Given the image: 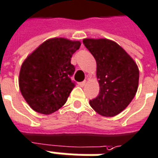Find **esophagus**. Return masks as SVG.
<instances>
[{
    "instance_id": "34e87169",
    "label": "esophagus",
    "mask_w": 158,
    "mask_h": 158,
    "mask_svg": "<svg viewBox=\"0 0 158 158\" xmlns=\"http://www.w3.org/2000/svg\"><path fill=\"white\" fill-rule=\"evenodd\" d=\"M86 84H87V81H83L80 82V83H79V85H80L81 87H84V86H85Z\"/></svg>"
}]
</instances>
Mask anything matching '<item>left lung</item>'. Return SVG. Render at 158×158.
Listing matches in <instances>:
<instances>
[{"instance_id": "left-lung-1", "label": "left lung", "mask_w": 158, "mask_h": 158, "mask_svg": "<svg viewBox=\"0 0 158 158\" xmlns=\"http://www.w3.org/2000/svg\"><path fill=\"white\" fill-rule=\"evenodd\" d=\"M83 44L96 60L99 83V94L89 101L91 107L100 115H117L131 103L137 92V65L114 41L84 39Z\"/></svg>"}]
</instances>
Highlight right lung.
Instances as JSON below:
<instances>
[{
	"mask_svg": "<svg viewBox=\"0 0 158 158\" xmlns=\"http://www.w3.org/2000/svg\"><path fill=\"white\" fill-rule=\"evenodd\" d=\"M80 41L53 38L41 44L25 59L18 78L19 88L34 111L50 114L64 105L75 83L71 80L72 55Z\"/></svg>",
	"mask_w": 158,
	"mask_h": 158,
	"instance_id": "obj_1",
	"label": "right lung"
}]
</instances>
